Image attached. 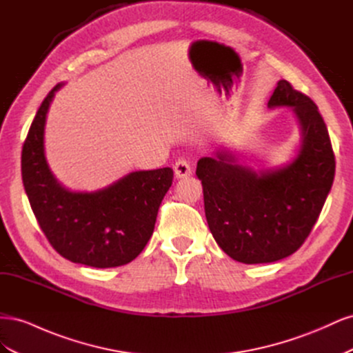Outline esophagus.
Listing matches in <instances>:
<instances>
[{"instance_id":"obj_1","label":"esophagus","mask_w":353,"mask_h":353,"mask_svg":"<svg viewBox=\"0 0 353 353\" xmlns=\"http://www.w3.org/2000/svg\"><path fill=\"white\" fill-rule=\"evenodd\" d=\"M174 172L176 178H187L191 175V166L185 159H178L174 165Z\"/></svg>"}]
</instances>
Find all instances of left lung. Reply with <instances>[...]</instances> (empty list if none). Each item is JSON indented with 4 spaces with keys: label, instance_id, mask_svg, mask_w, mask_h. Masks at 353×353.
Here are the masks:
<instances>
[{
    "label": "left lung",
    "instance_id": "1",
    "mask_svg": "<svg viewBox=\"0 0 353 353\" xmlns=\"http://www.w3.org/2000/svg\"><path fill=\"white\" fill-rule=\"evenodd\" d=\"M268 108H292L301 125L297 156L281 168L253 170L228 150L201 157L208 225L230 258L270 263L293 254L305 243L323 210L334 179V153L323 116L290 82H276Z\"/></svg>",
    "mask_w": 353,
    "mask_h": 353
}]
</instances>
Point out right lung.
<instances>
[{
  "label": "right lung",
  "mask_w": 353,
  "mask_h": 353,
  "mask_svg": "<svg viewBox=\"0 0 353 353\" xmlns=\"http://www.w3.org/2000/svg\"><path fill=\"white\" fill-rule=\"evenodd\" d=\"M56 85L39 105L22 150V178L30 208L52 248L70 262L94 268L130 263L150 240L174 170H135L97 191H70L52 175L44 130Z\"/></svg>",
  "instance_id": "add662e5"
}]
</instances>
